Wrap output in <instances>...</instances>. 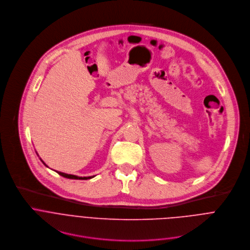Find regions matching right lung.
<instances>
[{
  "label": "right lung",
  "instance_id": "right-lung-1",
  "mask_svg": "<svg viewBox=\"0 0 250 250\" xmlns=\"http://www.w3.org/2000/svg\"><path fill=\"white\" fill-rule=\"evenodd\" d=\"M42 163L46 166V164L42 161ZM57 172V171H56ZM59 175L65 177V178H68V179H75V180H88V179H91V178L95 177V176H88V177H79V176H76V175H71V174H66V173H63V172H57Z\"/></svg>",
  "mask_w": 250,
  "mask_h": 250
}]
</instances>
